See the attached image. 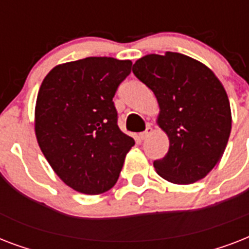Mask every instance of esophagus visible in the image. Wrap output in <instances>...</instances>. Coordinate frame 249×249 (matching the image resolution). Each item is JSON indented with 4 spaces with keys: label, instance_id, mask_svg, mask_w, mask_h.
Returning a JSON list of instances; mask_svg holds the SVG:
<instances>
[{
    "label": "esophagus",
    "instance_id": "esophagus-1",
    "mask_svg": "<svg viewBox=\"0 0 249 249\" xmlns=\"http://www.w3.org/2000/svg\"><path fill=\"white\" fill-rule=\"evenodd\" d=\"M151 134H152V128L151 126H147V129H146L144 132L141 133L140 138L141 140H146V138H147L148 136H151Z\"/></svg>",
    "mask_w": 249,
    "mask_h": 249
}]
</instances>
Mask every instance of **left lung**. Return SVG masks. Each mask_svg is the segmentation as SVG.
<instances>
[{
  "instance_id": "8db88e82",
  "label": "left lung",
  "mask_w": 249,
  "mask_h": 249,
  "mask_svg": "<svg viewBox=\"0 0 249 249\" xmlns=\"http://www.w3.org/2000/svg\"><path fill=\"white\" fill-rule=\"evenodd\" d=\"M133 73L155 94L156 123L169 138L168 154L154 161L156 173L176 185L204 178L224 155L231 132L222 83L201 62L172 52L142 56Z\"/></svg>"
}]
</instances>
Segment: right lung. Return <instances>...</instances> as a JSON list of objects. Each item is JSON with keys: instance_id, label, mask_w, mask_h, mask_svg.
Segmentation results:
<instances>
[{"instance_id": "add662e5", "label": "right lung", "mask_w": 249, "mask_h": 249, "mask_svg": "<svg viewBox=\"0 0 249 249\" xmlns=\"http://www.w3.org/2000/svg\"><path fill=\"white\" fill-rule=\"evenodd\" d=\"M132 62L108 56L58 64L40 86L35 133L56 176L71 189L98 195L112 189L134 146L117 125L112 98Z\"/></svg>"}]
</instances>
